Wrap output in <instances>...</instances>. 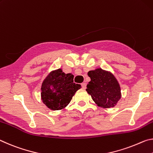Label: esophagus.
<instances>
[{
  "instance_id": "obj_1",
  "label": "esophagus",
  "mask_w": 153,
  "mask_h": 153,
  "mask_svg": "<svg viewBox=\"0 0 153 153\" xmlns=\"http://www.w3.org/2000/svg\"><path fill=\"white\" fill-rule=\"evenodd\" d=\"M81 86H82V88L83 89H86V83L85 82H82L81 84Z\"/></svg>"
}]
</instances>
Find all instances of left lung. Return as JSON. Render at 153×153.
Segmentation results:
<instances>
[{"instance_id":"8db88e82","label":"left lung","mask_w":153,"mask_h":153,"mask_svg":"<svg viewBox=\"0 0 153 153\" xmlns=\"http://www.w3.org/2000/svg\"><path fill=\"white\" fill-rule=\"evenodd\" d=\"M91 79L86 91L98 106L104 108L115 106L121 97V87L111 72L96 68L88 72Z\"/></svg>"}]
</instances>
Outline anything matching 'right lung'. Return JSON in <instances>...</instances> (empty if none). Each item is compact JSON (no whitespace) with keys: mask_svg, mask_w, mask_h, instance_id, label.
<instances>
[{"mask_svg":"<svg viewBox=\"0 0 153 153\" xmlns=\"http://www.w3.org/2000/svg\"><path fill=\"white\" fill-rule=\"evenodd\" d=\"M74 75L65 74L62 68L49 72L41 85V100L52 111L66 108L75 93L81 89V85L73 82Z\"/></svg>","mask_w":153,"mask_h":153,"instance_id":"1","label":"right lung"}]
</instances>
